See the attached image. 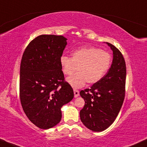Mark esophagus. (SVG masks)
Returning a JSON list of instances; mask_svg holds the SVG:
<instances>
[{
	"label": "esophagus",
	"instance_id": "esophagus-1",
	"mask_svg": "<svg viewBox=\"0 0 147 147\" xmlns=\"http://www.w3.org/2000/svg\"><path fill=\"white\" fill-rule=\"evenodd\" d=\"M74 97L77 98L80 95V92L77 90H74Z\"/></svg>",
	"mask_w": 147,
	"mask_h": 147
}]
</instances>
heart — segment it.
I'll return each mask as SVG.
<instances>
[{
    "label": "heart",
    "instance_id": "obj_1",
    "mask_svg": "<svg viewBox=\"0 0 147 147\" xmlns=\"http://www.w3.org/2000/svg\"><path fill=\"white\" fill-rule=\"evenodd\" d=\"M62 71L71 76L78 69L80 72L68 78L67 81L74 88L94 84L102 79L110 69L112 57L108 52L98 48L82 47L72 53V58L62 55L60 58Z\"/></svg>",
    "mask_w": 147,
    "mask_h": 147
}]
</instances>
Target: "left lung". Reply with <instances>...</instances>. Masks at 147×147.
<instances>
[{"label":"left lung","instance_id":"1","mask_svg":"<svg viewBox=\"0 0 147 147\" xmlns=\"http://www.w3.org/2000/svg\"><path fill=\"white\" fill-rule=\"evenodd\" d=\"M113 51L111 67L101 80L80 92L85 105L80 110V119L88 129L102 132L117 117L125 96L126 63L121 52L106 43Z\"/></svg>","mask_w":147,"mask_h":147}]
</instances>
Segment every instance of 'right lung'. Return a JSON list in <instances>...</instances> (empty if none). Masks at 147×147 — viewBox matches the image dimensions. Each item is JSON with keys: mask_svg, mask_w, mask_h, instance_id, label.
Instances as JSON below:
<instances>
[{"mask_svg": "<svg viewBox=\"0 0 147 147\" xmlns=\"http://www.w3.org/2000/svg\"><path fill=\"white\" fill-rule=\"evenodd\" d=\"M66 45L63 36L41 35L30 42L22 57L21 103L30 121L41 129L57 125L61 107L74 98L59 61Z\"/></svg>", "mask_w": 147, "mask_h": 147, "instance_id": "1", "label": "right lung"}]
</instances>
